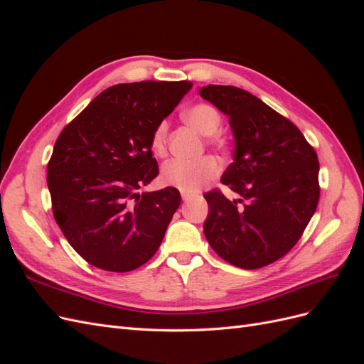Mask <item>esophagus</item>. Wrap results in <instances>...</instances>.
<instances>
[{"label": "esophagus", "mask_w": 364, "mask_h": 364, "mask_svg": "<svg viewBox=\"0 0 364 364\" xmlns=\"http://www.w3.org/2000/svg\"><path fill=\"white\" fill-rule=\"evenodd\" d=\"M191 199V194H188V193H182V200L183 202H188Z\"/></svg>", "instance_id": "1"}]
</instances>
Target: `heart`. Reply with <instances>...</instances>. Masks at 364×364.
Here are the masks:
<instances>
[{"label":"heart","instance_id":"heart-1","mask_svg":"<svg viewBox=\"0 0 364 364\" xmlns=\"http://www.w3.org/2000/svg\"><path fill=\"white\" fill-rule=\"evenodd\" d=\"M186 123L197 129L203 135H208V144L223 149L226 146L225 136L218 129L222 126V115L213 105L197 103L188 107L183 114ZM168 142V123L159 121L151 134V150L158 156H164ZM220 173V164L213 156H203L194 161L173 159L164 165L161 179L165 185L174 186L183 193H194L217 178Z\"/></svg>","mask_w":364,"mask_h":364}]
</instances>
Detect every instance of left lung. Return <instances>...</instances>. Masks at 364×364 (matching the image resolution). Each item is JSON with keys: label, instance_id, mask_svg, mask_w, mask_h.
Instances as JSON below:
<instances>
[{"label": "left lung", "instance_id": "1", "mask_svg": "<svg viewBox=\"0 0 364 364\" xmlns=\"http://www.w3.org/2000/svg\"><path fill=\"white\" fill-rule=\"evenodd\" d=\"M200 97L229 117L235 151L222 191L205 194L209 211L203 232L218 257L255 270L289 253L318 203V161L290 119L235 86L208 85Z\"/></svg>", "mask_w": 364, "mask_h": 364}]
</instances>
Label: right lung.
<instances>
[{"label":"right lung","mask_w":364,"mask_h":364,"mask_svg":"<svg viewBox=\"0 0 364 364\" xmlns=\"http://www.w3.org/2000/svg\"><path fill=\"white\" fill-rule=\"evenodd\" d=\"M193 83H119L98 94L54 144L47 167L53 215L79 255L98 269L130 272L159 249L179 191L139 194L159 174L151 134Z\"/></svg>","instance_id":"obj_1"}]
</instances>
